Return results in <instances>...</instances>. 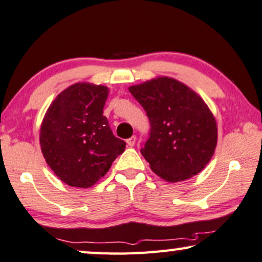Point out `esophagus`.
Returning a JSON list of instances; mask_svg holds the SVG:
<instances>
[{
  "mask_svg": "<svg viewBox=\"0 0 262 262\" xmlns=\"http://www.w3.org/2000/svg\"><path fill=\"white\" fill-rule=\"evenodd\" d=\"M136 142H137V137H136V136H132V137H130L126 140V144L128 146H134Z\"/></svg>",
  "mask_w": 262,
  "mask_h": 262,
  "instance_id": "34e87169",
  "label": "esophagus"
}]
</instances>
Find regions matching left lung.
I'll use <instances>...</instances> for the list:
<instances>
[{"label": "left lung", "instance_id": "8db88e82", "mask_svg": "<svg viewBox=\"0 0 262 262\" xmlns=\"http://www.w3.org/2000/svg\"><path fill=\"white\" fill-rule=\"evenodd\" d=\"M150 120L140 152L163 180L176 183L202 171L217 144L216 119L194 90L170 77L128 87Z\"/></svg>", "mask_w": 262, "mask_h": 262}]
</instances>
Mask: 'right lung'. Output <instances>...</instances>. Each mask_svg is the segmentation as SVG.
Returning <instances> with one entry per match:
<instances>
[{
    "label": "right lung",
    "instance_id": "right-lung-1",
    "mask_svg": "<svg viewBox=\"0 0 262 262\" xmlns=\"http://www.w3.org/2000/svg\"><path fill=\"white\" fill-rule=\"evenodd\" d=\"M108 87L75 82L59 93L40 127V146L63 183L90 188L106 175L126 143L115 137L103 115Z\"/></svg>",
    "mask_w": 262,
    "mask_h": 262
}]
</instances>
